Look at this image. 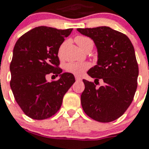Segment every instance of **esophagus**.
<instances>
[{
	"instance_id": "34e87169",
	"label": "esophagus",
	"mask_w": 149,
	"mask_h": 149,
	"mask_svg": "<svg viewBox=\"0 0 149 149\" xmlns=\"http://www.w3.org/2000/svg\"><path fill=\"white\" fill-rule=\"evenodd\" d=\"M75 79H76V80H77V81H81V79H82L80 77H77V76H76V77H75Z\"/></svg>"
}]
</instances>
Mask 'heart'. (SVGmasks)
<instances>
[{
    "label": "heart",
    "instance_id": "b5f03b06",
    "mask_svg": "<svg viewBox=\"0 0 149 149\" xmlns=\"http://www.w3.org/2000/svg\"><path fill=\"white\" fill-rule=\"evenodd\" d=\"M75 42L82 49L84 50L88 46L93 47V42L91 38L85 36H77L75 38ZM90 67V64L87 63H77V62H70L67 63L65 66V70L69 72H71L72 74L80 76Z\"/></svg>",
    "mask_w": 149,
    "mask_h": 149
}]
</instances>
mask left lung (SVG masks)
Listing matches in <instances>:
<instances>
[{
  "mask_svg": "<svg viewBox=\"0 0 149 149\" xmlns=\"http://www.w3.org/2000/svg\"><path fill=\"white\" fill-rule=\"evenodd\" d=\"M77 31L92 38L98 52L97 65L87 72L95 79V84L83 80L85 89L81 94L82 107L97 121H113L127 111L136 92L139 65L134 46L126 35L109 27ZM100 79L104 85L97 88Z\"/></svg>",
  "mask_w": 149,
  "mask_h": 149,
  "instance_id": "1",
  "label": "left lung"
}]
</instances>
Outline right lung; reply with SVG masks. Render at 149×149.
<instances>
[{
	"label": "right lung",
	"instance_id": "add662e5",
	"mask_svg": "<svg viewBox=\"0 0 149 149\" xmlns=\"http://www.w3.org/2000/svg\"><path fill=\"white\" fill-rule=\"evenodd\" d=\"M72 31L37 27L15 43L10 64V86L16 102L29 118L43 120L53 116L74 84L72 73H62L58 57L60 45ZM49 73L60 74L61 78L47 82L45 77Z\"/></svg>",
	"mask_w": 149,
	"mask_h": 149
}]
</instances>
